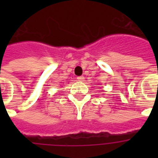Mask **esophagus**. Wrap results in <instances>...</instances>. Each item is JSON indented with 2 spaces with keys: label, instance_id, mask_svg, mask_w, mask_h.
Segmentation results:
<instances>
[{
  "label": "esophagus",
  "instance_id": "obj_1",
  "mask_svg": "<svg viewBox=\"0 0 158 158\" xmlns=\"http://www.w3.org/2000/svg\"><path fill=\"white\" fill-rule=\"evenodd\" d=\"M77 79H78V81H84L85 77H83V76H79V77H77Z\"/></svg>",
  "mask_w": 158,
  "mask_h": 158
}]
</instances>
